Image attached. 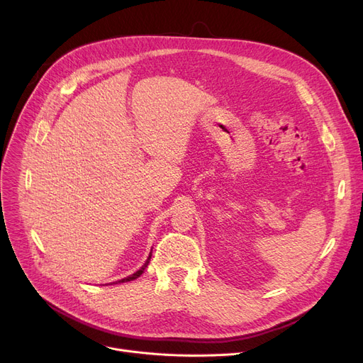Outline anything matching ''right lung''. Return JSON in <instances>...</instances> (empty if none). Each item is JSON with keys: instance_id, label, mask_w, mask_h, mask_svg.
<instances>
[{"instance_id": "add662e5", "label": "right lung", "mask_w": 363, "mask_h": 363, "mask_svg": "<svg viewBox=\"0 0 363 363\" xmlns=\"http://www.w3.org/2000/svg\"><path fill=\"white\" fill-rule=\"evenodd\" d=\"M150 259H151V253H150V256H148V259H147V262L143 264V268L140 269V271H137L135 274H132L130 277H128V278H123V279H121L119 282H128V281H133V279H137L143 272H144V269L147 268V266H148V263H150Z\"/></svg>"}]
</instances>
